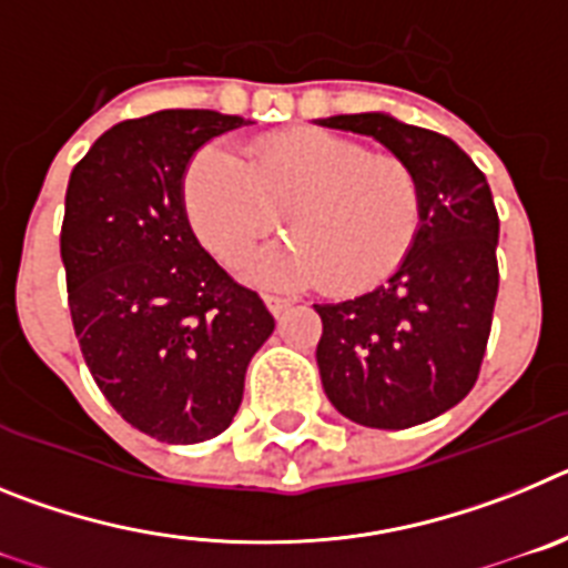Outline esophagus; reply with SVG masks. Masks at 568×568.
<instances>
[{
    "instance_id": "esophagus-1",
    "label": "esophagus",
    "mask_w": 568,
    "mask_h": 568,
    "mask_svg": "<svg viewBox=\"0 0 568 568\" xmlns=\"http://www.w3.org/2000/svg\"><path fill=\"white\" fill-rule=\"evenodd\" d=\"M264 304H267V310L273 315H281L287 313L290 307H293V301L290 298H281V295H264Z\"/></svg>"
}]
</instances>
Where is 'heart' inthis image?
<instances>
[{
  "mask_svg": "<svg viewBox=\"0 0 568 568\" xmlns=\"http://www.w3.org/2000/svg\"><path fill=\"white\" fill-rule=\"evenodd\" d=\"M193 233L235 264L270 230L290 235L261 250L241 273L270 287L324 284L338 295L378 287L418 239L420 184L404 159L321 130H295L255 144L247 164L204 148L184 173Z\"/></svg>",
  "mask_w": 568,
  "mask_h": 568,
  "instance_id": "b5f03b06",
  "label": "heart"
}]
</instances>
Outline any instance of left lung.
<instances>
[{
    "label": "left lung",
    "mask_w": 568,
    "mask_h": 568,
    "mask_svg": "<svg viewBox=\"0 0 568 568\" xmlns=\"http://www.w3.org/2000/svg\"><path fill=\"white\" fill-rule=\"evenodd\" d=\"M373 135L415 170L418 239L384 284L338 304H315V361L329 404L373 429L424 424L469 395L480 373L498 298V210L486 175L435 130L389 113L315 119Z\"/></svg>",
    "instance_id": "1"
}]
</instances>
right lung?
<instances>
[{
  "instance_id": "add662e5",
  "label": "right lung",
  "mask_w": 568,
  "mask_h": 568,
  "mask_svg": "<svg viewBox=\"0 0 568 568\" xmlns=\"http://www.w3.org/2000/svg\"><path fill=\"white\" fill-rule=\"evenodd\" d=\"M247 124L159 110L102 133L64 195L68 304L90 375L139 433L164 444L222 435L275 321L199 244L184 210L193 155Z\"/></svg>"
}]
</instances>
